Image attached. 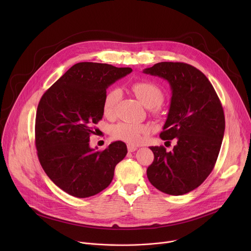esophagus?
<instances>
[{"instance_id": "1", "label": "esophagus", "mask_w": 251, "mask_h": 251, "mask_svg": "<svg viewBox=\"0 0 251 251\" xmlns=\"http://www.w3.org/2000/svg\"><path fill=\"white\" fill-rule=\"evenodd\" d=\"M127 148H128V151H129V152H135V151L138 149L136 146H134V145H130V144H128V145H127Z\"/></svg>"}]
</instances>
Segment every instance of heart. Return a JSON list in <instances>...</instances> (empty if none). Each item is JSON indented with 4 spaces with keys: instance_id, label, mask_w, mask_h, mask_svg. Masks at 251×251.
Segmentation results:
<instances>
[{
    "instance_id": "b5f03b06",
    "label": "heart",
    "mask_w": 251,
    "mask_h": 251,
    "mask_svg": "<svg viewBox=\"0 0 251 251\" xmlns=\"http://www.w3.org/2000/svg\"><path fill=\"white\" fill-rule=\"evenodd\" d=\"M132 91L136 97L152 111H157L158 107L163 103L165 93L162 88L154 82L143 80L132 84ZM120 97V91L112 88L106 93L103 101V110L106 115L114 113L116 105ZM148 133V128L144 125L132 123H119L111 128V135L114 139L121 140L131 144L140 142L142 137Z\"/></svg>"
}]
</instances>
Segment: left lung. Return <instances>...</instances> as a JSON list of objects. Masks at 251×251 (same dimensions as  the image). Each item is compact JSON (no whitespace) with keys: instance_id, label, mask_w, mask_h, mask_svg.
<instances>
[{"instance_id":"1","label":"left lung","mask_w":251,"mask_h":251,"mask_svg":"<svg viewBox=\"0 0 251 251\" xmlns=\"http://www.w3.org/2000/svg\"><path fill=\"white\" fill-rule=\"evenodd\" d=\"M144 74L166 79L172 90L170 109L160 137L176 141L171 152L150 147L154 161L147 169L159 191L181 196L201 186L216 165L226 120L220 98L201 70L184 62H159Z\"/></svg>"}]
</instances>
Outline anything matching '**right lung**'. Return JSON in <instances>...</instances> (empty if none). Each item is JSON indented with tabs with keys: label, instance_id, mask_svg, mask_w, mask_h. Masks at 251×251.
<instances>
[{
	"label": "right lung",
	"instance_id": "obj_1",
	"mask_svg": "<svg viewBox=\"0 0 251 251\" xmlns=\"http://www.w3.org/2000/svg\"><path fill=\"white\" fill-rule=\"evenodd\" d=\"M132 71L97 62L71 66L42 96L35 116V147L50 180L75 198H88L112 182L127 154L116 141L103 151L89 147L93 124L102 119L106 89Z\"/></svg>",
	"mask_w": 251,
	"mask_h": 251
}]
</instances>
